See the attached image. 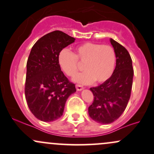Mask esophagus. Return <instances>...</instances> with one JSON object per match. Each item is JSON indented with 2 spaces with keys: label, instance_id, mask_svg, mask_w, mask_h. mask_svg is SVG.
I'll return each mask as SVG.
<instances>
[{
  "label": "esophagus",
  "instance_id": "1",
  "mask_svg": "<svg viewBox=\"0 0 154 154\" xmlns=\"http://www.w3.org/2000/svg\"><path fill=\"white\" fill-rule=\"evenodd\" d=\"M75 87H76V89L78 91H81L84 89V86L82 85H80V84H76V85H75Z\"/></svg>",
  "mask_w": 154,
  "mask_h": 154
}]
</instances>
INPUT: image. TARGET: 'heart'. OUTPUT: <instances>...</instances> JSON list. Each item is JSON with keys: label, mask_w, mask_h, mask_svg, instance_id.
I'll list each match as a JSON object with an SVG mask.
<instances>
[{"label": "heart", "mask_w": 154, "mask_h": 154, "mask_svg": "<svg viewBox=\"0 0 154 154\" xmlns=\"http://www.w3.org/2000/svg\"><path fill=\"white\" fill-rule=\"evenodd\" d=\"M116 54L109 45L85 42L78 45L75 52L63 49L58 54V63L62 70L68 76H73L84 64L85 71L77 74L74 81L84 84L94 82L104 83L113 75Z\"/></svg>", "instance_id": "1"}]
</instances>
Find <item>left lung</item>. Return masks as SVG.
Returning a JSON list of instances; mask_svg holds the SVG:
<instances>
[{"mask_svg": "<svg viewBox=\"0 0 154 154\" xmlns=\"http://www.w3.org/2000/svg\"><path fill=\"white\" fill-rule=\"evenodd\" d=\"M116 54V65L108 81L90 88L94 100L89 107V116L100 124H108L118 119L126 109L131 95L134 70L132 58L122 45L110 38Z\"/></svg>", "mask_w": 154, "mask_h": 154, "instance_id": "left-lung-1", "label": "left lung"}]
</instances>
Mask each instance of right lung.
I'll return each instance as SVG.
<instances>
[{"label": "right lung", "mask_w": 154, "mask_h": 154, "mask_svg": "<svg viewBox=\"0 0 154 154\" xmlns=\"http://www.w3.org/2000/svg\"><path fill=\"white\" fill-rule=\"evenodd\" d=\"M74 41L65 32L55 30L38 40L30 51L27 62L25 99L31 113L43 122L60 118L67 99L76 91L58 63L59 52Z\"/></svg>", "instance_id": "right-lung-1"}]
</instances>
